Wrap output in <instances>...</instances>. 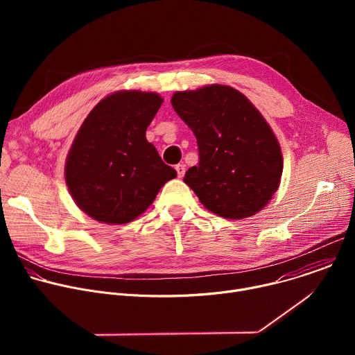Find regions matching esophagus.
<instances>
[{"label":"esophagus","instance_id":"esophagus-1","mask_svg":"<svg viewBox=\"0 0 355 355\" xmlns=\"http://www.w3.org/2000/svg\"><path fill=\"white\" fill-rule=\"evenodd\" d=\"M175 170H177L178 178H182L184 174H185V166L184 164H178V166H175Z\"/></svg>","mask_w":355,"mask_h":355}]
</instances>
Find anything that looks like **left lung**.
<instances>
[{
  "label": "left lung",
  "instance_id": "obj_1",
  "mask_svg": "<svg viewBox=\"0 0 355 355\" xmlns=\"http://www.w3.org/2000/svg\"><path fill=\"white\" fill-rule=\"evenodd\" d=\"M171 105L196 137L199 163L184 182L200 204L226 219L260 212L277 192L284 167L279 143L260 111L220 84L178 91Z\"/></svg>",
  "mask_w": 355,
  "mask_h": 355
}]
</instances>
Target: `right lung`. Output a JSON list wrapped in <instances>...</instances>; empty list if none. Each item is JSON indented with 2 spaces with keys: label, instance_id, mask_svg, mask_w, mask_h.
Wrapping results in <instances>:
<instances>
[{
  "label": "right lung",
  "instance_id": "right-lung-1",
  "mask_svg": "<svg viewBox=\"0 0 355 355\" xmlns=\"http://www.w3.org/2000/svg\"><path fill=\"white\" fill-rule=\"evenodd\" d=\"M162 104L156 92L118 91L99 101L83 122L64 175L76 205L92 219L129 223L177 177L146 139Z\"/></svg>",
  "mask_w": 355,
  "mask_h": 355
}]
</instances>
